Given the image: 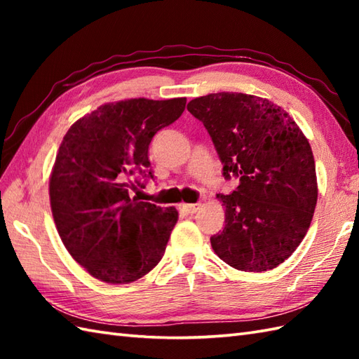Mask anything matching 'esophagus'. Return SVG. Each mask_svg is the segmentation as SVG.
I'll return each mask as SVG.
<instances>
[{
  "label": "esophagus",
  "mask_w": 359,
  "mask_h": 359,
  "mask_svg": "<svg viewBox=\"0 0 359 359\" xmlns=\"http://www.w3.org/2000/svg\"><path fill=\"white\" fill-rule=\"evenodd\" d=\"M201 208V203H189V205H184V210L188 212V215H194L197 212V210Z\"/></svg>",
  "instance_id": "esophagus-1"
}]
</instances>
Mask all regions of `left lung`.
<instances>
[{
	"label": "left lung",
	"instance_id": "1",
	"mask_svg": "<svg viewBox=\"0 0 359 359\" xmlns=\"http://www.w3.org/2000/svg\"><path fill=\"white\" fill-rule=\"evenodd\" d=\"M188 111L207 128L224 177L239 180L231 194H217L225 226L211 236L212 250L236 270L276 269L313 219L318 184L309 140L288 112L262 97L208 94Z\"/></svg>",
	"mask_w": 359,
	"mask_h": 359
}]
</instances>
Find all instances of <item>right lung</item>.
Returning a JSON list of instances; mask_svg holds the SVG:
<instances>
[{
  "mask_svg": "<svg viewBox=\"0 0 359 359\" xmlns=\"http://www.w3.org/2000/svg\"><path fill=\"white\" fill-rule=\"evenodd\" d=\"M187 98H131L97 108L69 128L50 174L52 216L66 250L90 276L129 284L163 257L174 207L140 202L131 189L152 179L148 149Z\"/></svg>",
  "mask_w": 359,
  "mask_h": 359,
  "instance_id": "add662e5",
  "label": "right lung"
}]
</instances>
